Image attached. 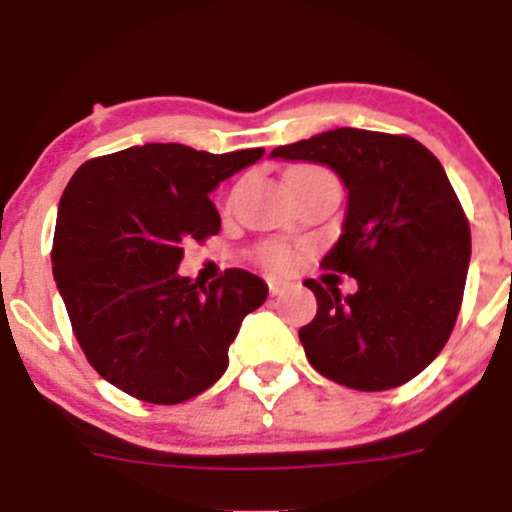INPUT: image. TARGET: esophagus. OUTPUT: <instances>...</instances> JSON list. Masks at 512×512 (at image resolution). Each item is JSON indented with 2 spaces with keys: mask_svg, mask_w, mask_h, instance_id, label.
Masks as SVG:
<instances>
[{
  "mask_svg": "<svg viewBox=\"0 0 512 512\" xmlns=\"http://www.w3.org/2000/svg\"><path fill=\"white\" fill-rule=\"evenodd\" d=\"M267 287H270V294H272V297H277V294H282V292H285V289H287L285 282L275 280V277H270V280H267Z\"/></svg>",
  "mask_w": 512,
  "mask_h": 512,
  "instance_id": "obj_1",
  "label": "esophagus"
}]
</instances>
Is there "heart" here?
I'll return each instance as SVG.
<instances>
[{"label":"heart","instance_id":"obj_1","mask_svg":"<svg viewBox=\"0 0 512 512\" xmlns=\"http://www.w3.org/2000/svg\"><path fill=\"white\" fill-rule=\"evenodd\" d=\"M289 173H319V168H292ZM255 257L270 270H289L294 262L292 250L285 245H277V242H265L255 250Z\"/></svg>","mask_w":512,"mask_h":512}]
</instances>
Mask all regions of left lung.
Wrapping results in <instances>:
<instances>
[{
    "label": "left lung",
    "instance_id": "8db88e82",
    "mask_svg": "<svg viewBox=\"0 0 512 512\" xmlns=\"http://www.w3.org/2000/svg\"><path fill=\"white\" fill-rule=\"evenodd\" d=\"M324 163L349 190L347 220L324 270L359 289L307 280L317 317L299 329L309 364L356 391H386L421 374L461 312L471 225L438 158L409 136L334 128L272 151Z\"/></svg>",
    "mask_w": 512,
    "mask_h": 512
}]
</instances>
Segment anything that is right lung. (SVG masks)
<instances>
[{
    "label": "right lung",
    "instance_id": "obj_1",
    "mask_svg": "<svg viewBox=\"0 0 512 512\" xmlns=\"http://www.w3.org/2000/svg\"><path fill=\"white\" fill-rule=\"evenodd\" d=\"M262 153L146 143L86 160L66 185L56 287L89 364L133 399L170 406L210 389L242 319L267 299L237 267L210 285L178 275L183 245L220 232L210 193Z\"/></svg>",
    "mask_w": 512,
    "mask_h": 512
}]
</instances>
